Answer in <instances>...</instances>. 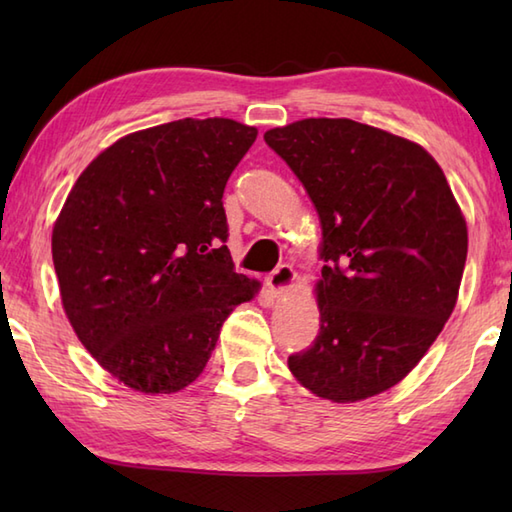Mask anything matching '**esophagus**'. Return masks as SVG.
Here are the masks:
<instances>
[{
	"label": "esophagus",
	"mask_w": 512,
	"mask_h": 512,
	"mask_svg": "<svg viewBox=\"0 0 512 512\" xmlns=\"http://www.w3.org/2000/svg\"><path fill=\"white\" fill-rule=\"evenodd\" d=\"M295 277H297L295 268L288 266V264H281L273 270V273L268 275L266 284H268L270 290L275 292V295H281V292H286L292 284H295Z\"/></svg>",
	"instance_id": "1"
}]
</instances>
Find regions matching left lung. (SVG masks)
Returning a JSON list of instances; mask_svg holds the SVG:
<instances>
[{
  "mask_svg": "<svg viewBox=\"0 0 512 512\" xmlns=\"http://www.w3.org/2000/svg\"><path fill=\"white\" fill-rule=\"evenodd\" d=\"M306 187L323 228L321 328L288 356L312 394L354 402L400 383L458 301L466 222L420 145L350 118H306L264 134Z\"/></svg>",
  "mask_w": 512,
  "mask_h": 512,
  "instance_id": "1",
  "label": "left lung"
}]
</instances>
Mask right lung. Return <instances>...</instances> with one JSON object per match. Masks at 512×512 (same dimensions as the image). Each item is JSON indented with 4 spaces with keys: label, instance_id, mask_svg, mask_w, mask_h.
Listing matches in <instances>:
<instances>
[{
    "label": "right lung",
    "instance_id": "1",
    "mask_svg": "<svg viewBox=\"0 0 512 512\" xmlns=\"http://www.w3.org/2000/svg\"><path fill=\"white\" fill-rule=\"evenodd\" d=\"M257 129L182 118L116 140L72 187L52 231L63 310L127 387L173 394L202 374L257 281L226 248L224 187Z\"/></svg>",
    "mask_w": 512,
    "mask_h": 512
}]
</instances>
